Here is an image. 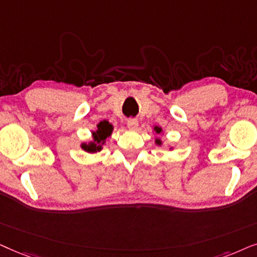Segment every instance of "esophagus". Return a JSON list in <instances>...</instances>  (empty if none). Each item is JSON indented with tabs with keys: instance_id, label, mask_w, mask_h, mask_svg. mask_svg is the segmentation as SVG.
I'll list each match as a JSON object with an SVG mask.
<instances>
[{
	"instance_id": "34e87169",
	"label": "esophagus",
	"mask_w": 257,
	"mask_h": 257,
	"mask_svg": "<svg viewBox=\"0 0 257 257\" xmlns=\"http://www.w3.org/2000/svg\"><path fill=\"white\" fill-rule=\"evenodd\" d=\"M126 125H128L129 129H136V128H138V125H139L138 119H136V118H129L128 121H126Z\"/></svg>"
}]
</instances>
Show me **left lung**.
Returning a JSON list of instances; mask_svg holds the SVG:
<instances>
[{
    "mask_svg": "<svg viewBox=\"0 0 257 257\" xmlns=\"http://www.w3.org/2000/svg\"><path fill=\"white\" fill-rule=\"evenodd\" d=\"M155 131H156V133H157V134H160V133H161V128H159V126H155ZM156 142L157 143H159V145H160V140H156Z\"/></svg>",
    "mask_w": 257,
    "mask_h": 257,
    "instance_id": "8db88e82",
    "label": "left lung"
}]
</instances>
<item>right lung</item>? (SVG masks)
Returning <instances> with one entry per match:
<instances>
[{
	"label": "right lung",
	"instance_id": "right-lung-1",
	"mask_svg": "<svg viewBox=\"0 0 257 257\" xmlns=\"http://www.w3.org/2000/svg\"><path fill=\"white\" fill-rule=\"evenodd\" d=\"M97 128H98L97 132L93 133L95 142L89 143V145H82V148H83L85 152L95 153V152H98V150H101L100 143H103L104 140L107 139L112 132L111 124H109V122H107V121L98 123Z\"/></svg>",
	"mask_w": 257,
	"mask_h": 257
}]
</instances>
